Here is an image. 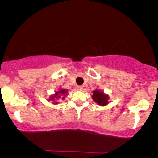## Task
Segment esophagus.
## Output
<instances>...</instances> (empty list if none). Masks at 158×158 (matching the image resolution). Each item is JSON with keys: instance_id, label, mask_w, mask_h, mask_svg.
I'll use <instances>...</instances> for the list:
<instances>
[{"instance_id": "obj_1", "label": "esophagus", "mask_w": 158, "mask_h": 158, "mask_svg": "<svg viewBox=\"0 0 158 158\" xmlns=\"http://www.w3.org/2000/svg\"><path fill=\"white\" fill-rule=\"evenodd\" d=\"M77 89L78 90H81L82 89H83V87H82V86L78 85V86H77Z\"/></svg>"}]
</instances>
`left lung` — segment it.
<instances>
[{
  "instance_id": "obj_1",
  "label": "left lung",
  "mask_w": 158,
  "mask_h": 158,
  "mask_svg": "<svg viewBox=\"0 0 158 158\" xmlns=\"http://www.w3.org/2000/svg\"><path fill=\"white\" fill-rule=\"evenodd\" d=\"M93 94V99L95 102H96L98 105L105 106L108 103V96L103 94V92H100L98 90H94Z\"/></svg>"
}]
</instances>
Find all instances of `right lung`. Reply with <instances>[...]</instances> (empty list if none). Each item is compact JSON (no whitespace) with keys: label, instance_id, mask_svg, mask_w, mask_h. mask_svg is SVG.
Wrapping results in <instances>:
<instances>
[{"label":"right lung","instance_id":"1","mask_svg":"<svg viewBox=\"0 0 158 158\" xmlns=\"http://www.w3.org/2000/svg\"><path fill=\"white\" fill-rule=\"evenodd\" d=\"M66 93H67V90H59V92H57L55 94V96H54V97H52L51 98V99L52 100H53L54 98H58V97H61V96H63L64 95H65L66 94ZM64 98V97H63Z\"/></svg>","mask_w":158,"mask_h":158}]
</instances>
